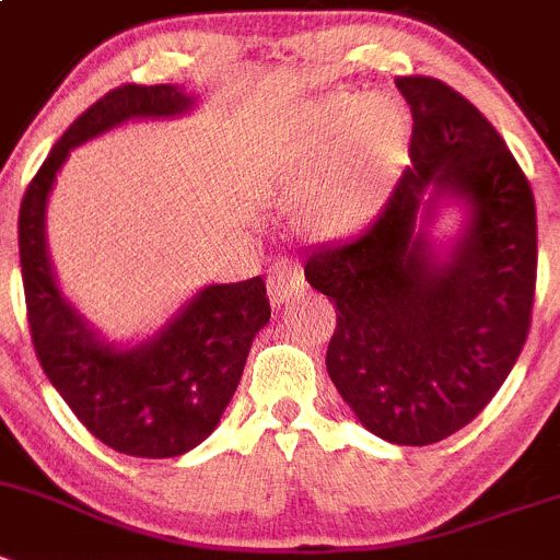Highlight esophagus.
I'll use <instances>...</instances> for the list:
<instances>
[{
	"mask_svg": "<svg viewBox=\"0 0 560 560\" xmlns=\"http://www.w3.org/2000/svg\"><path fill=\"white\" fill-rule=\"evenodd\" d=\"M305 275L296 264H280L269 277V296L275 305H283L285 300H291L294 294L305 291Z\"/></svg>",
	"mask_w": 560,
	"mask_h": 560,
	"instance_id": "34e87169",
	"label": "esophagus"
}]
</instances>
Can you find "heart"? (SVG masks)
<instances>
[{"label": "heart", "instance_id": "obj_1", "mask_svg": "<svg viewBox=\"0 0 560 560\" xmlns=\"http://www.w3.org/2000/svg\"><path fill=\"white\" fill-rule=\"evenodd\" d=\"M408 152V113L388 96L341 91L322 102L285 163L300 186V219L316 235H341L372 213Z\"/></svg>", "mask_w": 560, "mask_h": 560}]
</instances>
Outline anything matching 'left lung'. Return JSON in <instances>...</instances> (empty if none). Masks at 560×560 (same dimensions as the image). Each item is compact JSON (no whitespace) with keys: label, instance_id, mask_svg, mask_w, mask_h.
Returning <instances> with one entry per match:
<instances>
[{"label":"left lung","instance_id":"8db88e82","mask_svg":"<svg viewBox=\"0 0 560 560\" xmlns=\"http://www.w3.org/2000/svg\"><path fill=\"white\" fill-rule=\"evenodd\" d=\"M410 166L355 235L314 246L305 280L336 302L327 374L369 433L424 447L491 402L530 330L536 202L500 132L433 77H397ZM462 208L455 240L429 233Z\"/></svg>","mask_w":560,"mask_h":560}]
</instances>
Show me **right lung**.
I'll list each match as a JSON object with an SVG mask.
<instances>
[{
	"label": "right lung",
	"mask_w": 560,
	"mask_h": 560,
	"mask_svg": "<svg viewBox=\"0 0 560 560\" xmlns=\"http://www.w3.org/2000/svg\"><path fill=\"white\" fill-rule=\"evenodd\" d=\"M197 105L183 85H121L63 132L19 210V255L33 347L46 377L91 435L136 458H174L202 444L238 388L246 355L271 316L260 277L213 283L138 343L107 341L60 291L46 205L74 147L113 127L177 119Z\"/></svg>",
	"instance_id": "add662e5"
}]
</instances>
